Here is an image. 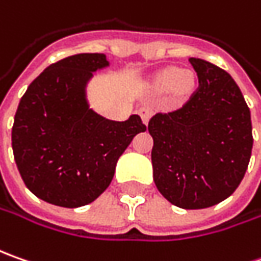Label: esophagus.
<instances>
[{
  "mask_svg": "<svg viewBox=\"0 0 261 261\" xmlns=\"http://www.w3.org/2000/svg\"><path fill=\"white\" fill-rule=\"evenodd\" d=\"M138 113H139V116H141V119H142L144 125H148V122H149V117H151V115H152L151 109H148V107H141Z\"/></svg>",
  "mask_w": 261,
  "mask_h": 261,
  "instance_id": "1",
  "label": "esophagus"
}]
</instances>
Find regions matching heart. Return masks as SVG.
<instances>
[{
  "instance_id": "obj_1",
  "label": "heart",
  "mask_w": 261,
  "mask_h": 261,
  "mask_svg": "<svg viewBox=\"0 0 261 261\" xmlns=\"http://www.w3.org/2000/svg\"><path fill=\"white\" fill-rule=\"evenodd\" d=\"M149 86L156 94L170 91L175 105H181L195 94L197 76L193 71H181L178 66H166L152 76Z\"/></svg>"
}]
</instances>
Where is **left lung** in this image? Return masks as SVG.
Wrapping results in <instances>:
<instances>
[{
	"instance_id": "left-lung-1",
	"label": "left lung",
	"mask_w": 261,
	"mask_h": 261,
	"mask_svg": "<svg viewBox=\"0 0 261 261\" xmlns=\"http://www.w3.org/2000/svg\"><path fill=\"white\" fill-rule=\"evenodd\" d=\"M199 87L185 105L148 123L160 193L183 209H203L231 196L251 156V116L231 75L207 61L189 59Z\"/></svg>"
}]
</instances>
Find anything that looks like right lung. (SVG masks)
Wrapping results in <instances>:
<instances>
[{
  "label": "right lung",
  "instance_id": "1",
  "mask_svg": "<svg viewBox=\"0 0 261 261\" xmlns=\"http://www.w3.org/2000/svg\"><path fill=\"white\" fill-rule=\"evenodd\" d=\"M109 65L103 54H78L49 65L15 112L13 152L27 189L62 207L91 203L115 175L116 163L145 132L141 117L109 120L88 107L87 81Z\"/></svg>",
  "mask_w": 261,
  "mask_h": 261
}]
</instances>
